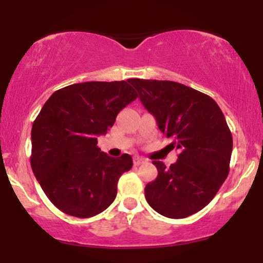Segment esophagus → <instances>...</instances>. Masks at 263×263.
Returning a JSON list of instances; mask_svg holds the SVG:
<instances>
[{"instance_id":"1","label":"esophagus","mask_w":263,"mask_h":263,"mask_svg":"<svg viewBox=\"0 0 263 263\" xmlns=\"http://www.w3.org/2000/svg\"><path fill=\"white\" fill-rule=\"evenodd\" d=\"M147 161L144 158H141V157H135L134 158V164L135 165H141L143 164V163H146Z\"/></svg>"}]
</instances>
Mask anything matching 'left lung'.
<instances>
[{"mask_svg": "<svg viewBox=\"0 0 263 263\" xmlns=\"http://www.w3.org/2000/svg\"><path fill=\"white\" fill-rule=\"evenodd\" d=\"M158 128L179 149L176 163L153 161L158 176L144 188L152 209L183 219L213 200L230 171L232 136L224 114L210 96L170 80L131 79Z\"/></svg>", "mask_w": 263, "mask_h": 263, "instance_id": "1", "label": "left lung"}]
</instances>
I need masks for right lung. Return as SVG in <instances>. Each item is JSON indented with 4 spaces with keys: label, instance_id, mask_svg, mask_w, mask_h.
Wrapping results in <instances>:
<instances>
[{
    "label": "right lung",
    "instance_id": "obj_1",
    "mask_svg": "<svg viewBox=\"0 0 263 263\" xmlns=\"http://www.w3.org/2000/svg\"><path fill=\"white\" fill-rule=\"evenodd\" d=\"M127 81H87L57 90L32 126V171L48 199L68 215L91 218L107 209L132 158L101 152L98 137L137 99Z\"/></svg>",
    "mask_w": 263,
    "mask_h": 263
}]
</instances>
